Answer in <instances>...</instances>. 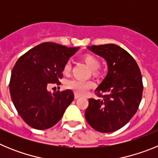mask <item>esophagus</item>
<instances>
[{"label":"esophagus","mask_w":158,"mask_h":158,"mask_svg":"<svg viewBox=\"0 0 158 158\" xmlns=\"http://www.w3.org/2000/svg\"><path fill=\"white\" fill-rule=\"evenodd\" d=\"M74 98H75V99L80 98V96H79V95H78V94H77V93H75V95H74Z\"/></svg>","instance_id":"1"}]
</instances>
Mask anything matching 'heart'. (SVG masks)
Here are the masks:
<instances>
[{
	"mask_svg": "<svg viewBox=\"0 0 158 158\" xmlns=\"http://www.w3.org/2000/svg\"><path fill=\"white\" fill-rule=\"evenodd\" d=\"M84 60L85 63L91 68L93 70H96L98 69L100 66V62L98 58L91 55V54H86L84 57ZM72 68V63L71 61H68L64 65V73H69ZM93 86V83L89 81H81L77 80V79H72L66 82V87L68 89H71L75 93L79 95H83L89 90L90 88Z\"/></svg>",
	"mask_w": 158,
	"mask_h": 158,
	"instance_id": "heart-1",
	"label": "heart"
}]
</instances>
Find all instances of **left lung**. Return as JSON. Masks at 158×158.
I'll use <instances>...</instances> for the list:
<instances>
[{"instance_id":"left-lung-1","label":"left lung","mask_w":158,"mask_h":158,"mask_svg":"<svg viewBox=\"0 0 158 158\" xmlns=\"http://www.w3.org/2000/svg\"><path fill=\"white\" fill-rule=\"evenodd\" d=\"M87 48L106 60L108 71L95 90L101 99H89L85 116L96 131L114 132L125 126L139 108L143 91L141 71L133 57L115 44Z\"/></svg>"}]
</instances>
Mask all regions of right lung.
<instances>
[{"label":"right lung","mask_w":158,"mask_h":158,"mask_svg":"<svg viewBox=\"0 0 158 158\" xmlns=\"http://www.w3.org/2000/svg\"><path fill=\"white\" fill-rule=\"evenodd\" d=\"M79 50L54 43H43L23 54L14 65L9 91L19 115L37 130L54 126L74 99L70 89L51 93L50 84L60 85L64 65Z\"/></svg>","instance_id":"1"}]
</instances>
